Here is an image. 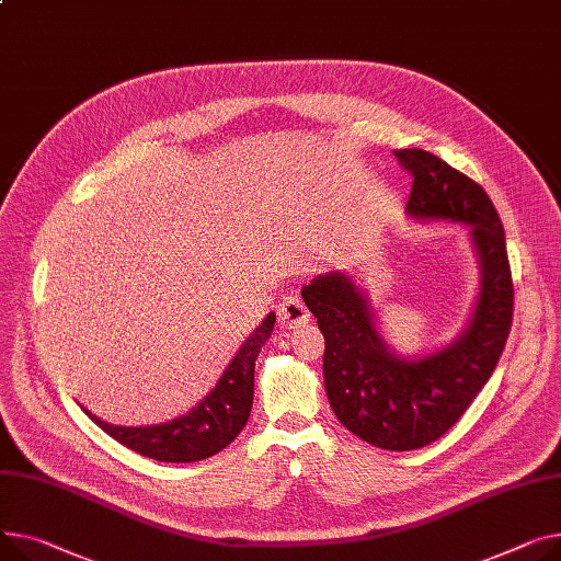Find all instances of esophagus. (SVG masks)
<instances>
[{
  "instance_id": "obj_1",
  "label": "esophagus",
  "mask_w": 561,
  "mask_h": 561,
  "mask_svg": "<svg viewBox=\"0 0 561 561\" xmlns=\"http://www.w3.org/2000/svg\"><path fill=\"white\" fill-rule=\"evenodd\" d=\"M277 316H279V324L284 329H297V327L307 324L309 318H311L309 309L305 307V302L297 295L284 297V300L279 302V307H277Z\"/></svg>"
}]
</instances>
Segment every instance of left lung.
<instances>
[{"mask_svg": "<svg viewBox=\"0 0 561 561\" xmlns=\"http://www.w3.org/2000/svg\"><path fill=\"white\" fill-rule=\"evenodd\" d=\"M413 175L405 211L420 220L462 222L480 261V293L458 339L424 358L394 354L377 331L365 293L345 273L302 286L324 335V390L356 437L386 451H413L449 431L471 405L503 354L514 284L499 211L482 186L422 148L394 151Z\"/></svg>", "mask_w": 561, "mask_h": 561, "instance_id": "8db88e82", "label": "left lung"}]
</instances>
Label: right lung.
<instances>
[{
  "label": "right lung",
  "instance_id": "right-lung-1",
  "mask_svg": "<svg viewBox=\"0 0 561 561\" xmlns=\"http://www.w3.org/2000/svg\"><path fill=\"white\" fill-rule=\"evenodd\" d=\"M275 313L261 322L250 339L239 347L232 363L222 371L216 388L190 413L158 426H112L90 410L85 415L126 449L160 462H196L205 460L226 446L243 431L254 394V360L271 339Z\"/></svg>",
  "mask_w": 561,
  "mask_h": 561
}]
</instances>
